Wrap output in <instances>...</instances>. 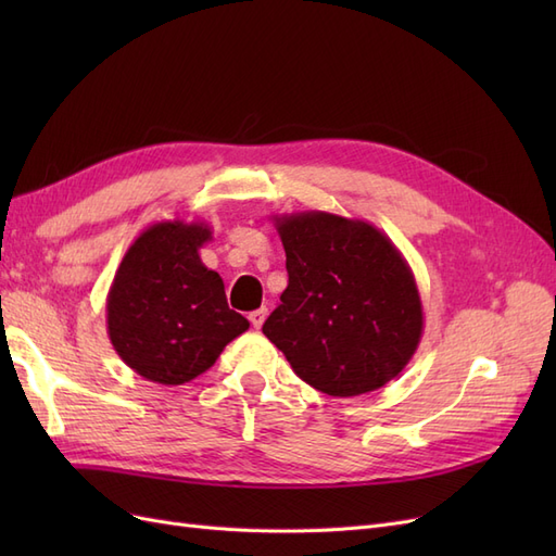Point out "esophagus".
I'll use <instances>...</instances> for the list:
<instances>
[{
  "mask_svg": "<svg viewBox=\"0 0 556 556\" xmlns=\"http://www.w3.org/2000/svg\"><path fill=\"white\" fill-rule=\"evenodd\" d=\"M266 315H268V311L266 308H257V311H252L250 315H248V319H250V325L255 327V329H260L262 325H264V319H266Z\"/></svg>",
  "mask_w": 556,
  "mask_h": 556,
  "instance_id": "obj_1",
  "label": "esophagus"
}]
</instances>
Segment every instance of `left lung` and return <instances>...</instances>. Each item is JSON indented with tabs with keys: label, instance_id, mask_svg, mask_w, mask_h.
I'll return each instance as SVG.
<instances>
[{
	"label": "left lung",
	"instance_id": "8db88e82",
	"mask_svg": "<svg viewBox=\"0 0 556 556\" xmlns=\"http://www.w3.org/2000/svg\"><path fill=\"white\" fill-rule=\"evenodd\" d=\"M288 288L262 331L294 374L329 396L394 380L422 339V299L408 262L364 220L325 211L274 217Z\"/></svg>",
	"mask_w": 556,
	"mask_h": 556
}]
</instances>
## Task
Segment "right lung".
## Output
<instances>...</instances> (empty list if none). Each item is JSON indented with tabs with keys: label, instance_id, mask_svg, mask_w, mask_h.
Returning <instances> with one entry per match:
<instances>
[{
	"label": "right lung",
	"instance_id": "1",
	"mask_svg": "<svg viewBox=\"0 0 556 556\" xmlns=\"http://www.w3.org/2000/svg\"><path fill=\"white\" fill-rule=\"evenodd\" d=\"M206 241V223H157L139 233L117 266L106 299L109 339L150 382L194 380L250 327L227 306L220 274L201 262Z\"/></svg>",
	"mask_w": 556,
	"mask_h": 556
}]
</instances>
